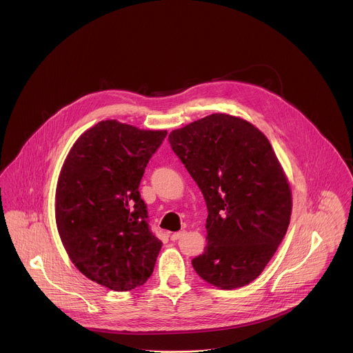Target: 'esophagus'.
<instances>
[{"instance_id": "34e87169", "label": "esophagus", "mask_w": 353, "mask_h": 353, "mask_svg": "<svg viewBox=\"0 0 353 353\" xmlns=\"http://www.w3.org/2000/svg\"><path fill=\"white\" fill-rule=\"evenodd\" d=\"M185 235V231H179V232H174L172 235H171V241H178V239H181L182 236Z\"/></svg>"}]
</instances>
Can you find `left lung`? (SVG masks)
<instances>
[{
  "mask_svg": "<svg viewBox=\"0 0 353 353\" xmlns=\"http://www.w3.org/2000/svg\"><path fill=\"white\" fill-rule=\"evenodd\" d=\"M172 151L201 189L206 248L192 261L220 290L250 284L281 243L292 193L266 136L249 121L214 112L168 136Z\"/></svg>",
  "mask_w": 353,
  "mask_h": 353,
  "instance_id": "1",
  "label": "left lung"
}]
</instances>
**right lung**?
Masks as SVG:
<instances>
[{
  "label": "right lung",
  "mask_w": 353,
  "mask_h": 353,
  "mask_svg": "<svg viewBox=\"0 0 353 353\" xmlns=\"http://www.w3.org/2000/svg\"><path fill=\"white\" fill-rule=\"evenodd\" d=\"M167 130L101 121L73 144L55 189V223L74 266L125 292L151 277L161 242L147 223L139 186Z\"/></svg>",
  "instance_id": "add662e5"
}]
</instances>
